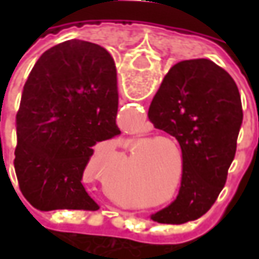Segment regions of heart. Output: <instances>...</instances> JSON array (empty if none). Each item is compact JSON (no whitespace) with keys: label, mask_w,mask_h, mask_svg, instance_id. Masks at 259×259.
<instances>
[{"label":"heart","mask_w":259,"mask_h":259,"mask_svg":"<svg viewBox=\"0 0 259 259\" xmlns=\"http://www.w3.org/2000/svg\"><path fill=\"white\" fill-rule=\"evenodd\" d=\"M131 140L135 144H141L135 154L137 164L140 163L138 173L153 187V197L148 200L147 207L158 209L176 203L182 196L186 182V155L182 145L158 134L134 135ZM180 161L182 177L179 181Z\"/></svg>","instance_id":"b5f03b06"}]
</instances>
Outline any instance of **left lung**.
I'll return each mask as SVG.
<instances>
[{
	"mask_svg": "<svg viewBox=\"0 0 259 259\" xmlns=\"http://www.w3.org/2000/svg\"><path fill=\"white\" fill-rule=\"evenodd\" d=\"M148 119L173 135L186 155L180 199L151 218L160 224L196 221L214 203L234 161L244 119L238 86L207 59L184 60L165 75Z\"/></svg>",
	"mask_w": 259,
	"mask_h": 259,
	"instance_id": "8db88e82",
	"label": "left lung"
}]
</instances>
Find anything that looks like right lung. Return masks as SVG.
<instances>
[{
  "mask_svg": "<svg viewBox=\"0 0 259 259\" xmlns=\"http://www.w3.org/2000/svg\"><path fill=\"white\" fill-rule=\"evenodd\" d=\"M116 69L104 47L67 40L35 62L15 116L14 168L38 210H98L83 173L94 145L121 134Z\"/></svg>",
  "mask_w": 259,
  "mask_h": 259,
  "instance_id": "add662e5",
  "label": "right lung"
}]
</instances>
